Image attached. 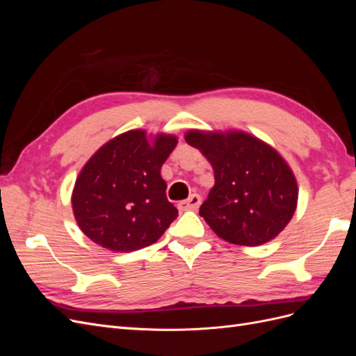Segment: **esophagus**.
Here are the masks:
<instances>
[{
    "label": "esophagus",
    "instance_id": "1",
    "mask_svg": "<svg viewBox=\"0 0 356 356\" xmlns=\"http://www.w3.org/2000/svg\"><path fill=\"white\" fill-rule=\"evenodd\" d=\"M200 196L199 195H191L187 200H182L178 203V208L181 211H196L200 204Z\"/></svg>",
    "mask_w": 356,
    "mask_h": 356
}]
</instances>
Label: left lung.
I'll return each mask as SVG.
<instances>
[{
  "mask_svg": "<svg viewBox=\"0 0 356 356\" xmlns=\"http://www.w3.org/2000/svg\"><path fill=\"white\" fill-rule=\"evenodd\" d=\"M186 141L213 169L215 184L199 213L218 238L260 246L286 227L297 208L298 186L272 145L243 131L191 129Z\"/></svg>",
  "mask_w": 356,
  "mask_h": 356,
  "instance_id": "1",
  "label": "left lung"
}]
</instances>
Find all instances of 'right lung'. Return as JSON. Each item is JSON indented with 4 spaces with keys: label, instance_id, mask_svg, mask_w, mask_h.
Returning a JSON list of instances; mask_svg holds the SVG:
<instances>
[{
    "label": "right lung",
    "instance_id": "right-lung-1",
    "mask_svg": "<svg viewBox=\"0 0 356 356\" xmlns=\"http://www.w3.org/2000/svg\"><path fill=\"white\" fill-rule=\"evenodd\" d=\"M178 144L175 135L132 129L105 143L75 179L71 203L88 238L114 252L159 241L178 211L166 197L161 166Z\"/></svg>",
    "mask_w": 356,
    "mask_h": 356
}]
</instances>
